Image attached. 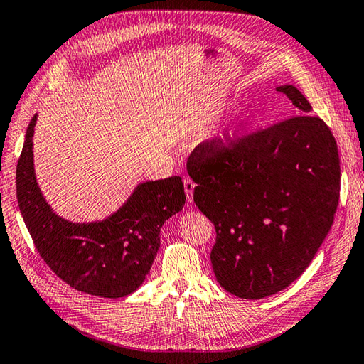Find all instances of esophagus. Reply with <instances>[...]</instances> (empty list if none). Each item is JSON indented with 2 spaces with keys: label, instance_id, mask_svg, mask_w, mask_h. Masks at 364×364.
<instances>
[{
  "label": "esophagus",
  "instance_id": "1",
  "mask_svg": "<svg viewBox=\"0 0 364 364\" xmlns=\"http://www.w3.org/2000/svg\"><path fill=\"white\" fill-rule=\"evenodd\" d=\"M194 188H196V183L192 181L191 178H184V191H186V198L189 203L194 200Z\"/></svg>",
  "mask_w": 364,
  "mask_h": 364
}]
</instances>
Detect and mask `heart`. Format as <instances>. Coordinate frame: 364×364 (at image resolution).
Wrapping results in <instances>:
<instances>
[{
    "instance_id": "1",
    "label": "heart",
    "mask_w": 364,
    "mask_h": 364,
    "mask_svg": "<svg viewBox=\"0 0 364 364\" xmlns=\"http://www.w3.org/2000/svg\"><path fill=\"white\" fill-rule=\"evenodd\" d=\"M232 140H233V139H232Z\"/></svg>"
}]
</instances>
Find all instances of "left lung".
Instances as JSON below:
<instances>
[{
	"instance_id": "8db88e82",
	"label": "left lung",
	"mask_w": 364,
	"mask_h": 364,
	"mask_svg": "<svg viewBox=\"0 0 364 364\" xmlns=\"http://www.w3.org/2000/svg\"><path fill=\"white\" fill-rule=\"evenodd\" d=\"M300 115L233 140H205L188 161L194 202L216 229L211 263L229 294L260 300L314 259L339 203L336 140L294 85L277 88Z\"/></svg>"
}]
</instances>
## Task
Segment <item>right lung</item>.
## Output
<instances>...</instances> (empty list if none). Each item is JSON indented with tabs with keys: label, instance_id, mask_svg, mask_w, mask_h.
Here are the masks:
<instances>
[{
	"label": "right lung",
	"instance_id": "add662e5",
	"mask_svg": "<svg viewBox=\"0 0 364 364\" xmlns=\"http://www.w3.org/2000/svg\"><path fill=\"white\" fill-rule=\"evenodd\" d=\"M36 115L17 164V200L41 257L70 287L102 298L132 294L145 281L161 245V227L186 202L180 176L141 183L101 223L74 224L42 197L33 167Z\"/></svg>",
	"mask_w": 364,
	"mask_h": 364
}]
</instances>
